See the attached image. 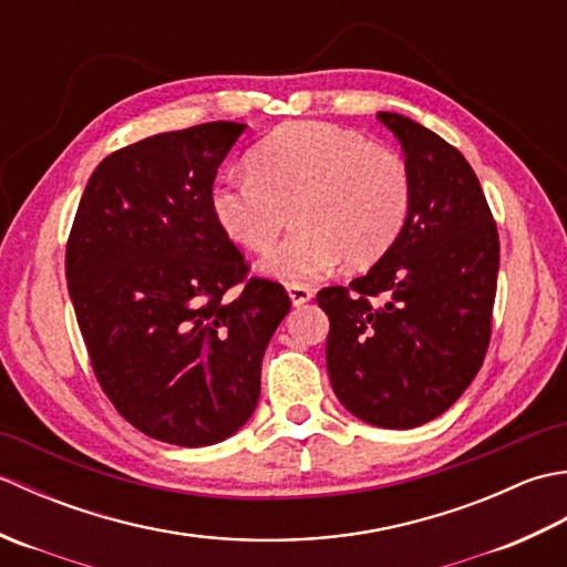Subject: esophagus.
Masks as SVG:
<instances>
[{
  "instance_id": "34e87169",
  "label": "esophagus",
  "mask_w": 567,
  "mask_h": 567,
  "mask_svg": "<svg viewBox=\"0 0 567 567\" xmlns=\"http://www.w3.org/2000/svg\"><path fill=\"white\" fill-rule=\"evenodd\" d=\"M287 295H290V299H292V305L295 307H302V305H307L311 297H315V290H311L309 285H302V282H292V285H287Z\"/></svg>"
}]
</instances>
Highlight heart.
<instances>
[{
	"mask_svg": "<svg viewBox=\"0 0 567 567\" xmlns=\"http://www.w3.org/2000/svg\"><path fill=\"white\" fill-rule=\"evenodd\" d=\"M250 173L216 179L209 207L238 246L262 252L287 219L295 231L265 258L287 282L380 260L400 238L412 207L406 163L353 128L327 122L280 126L248 155Z\"/></svg>",
	"mask_w": 567,
	"mask_h": 567,
	"instance_id": "b5f03b06",
	"label": "heart"
}]
</instances>
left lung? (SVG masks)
Returning <instances> with one entry per match:
<instances>
[{
  "mask_svg": "<svg viewBox=\"0 0 567 567\" xmlns=\"http://www.w3.org/2000/svg\"><path fill=\"white\" fill-rule=\"evenodd\" d=\"M402 143L412 207L392 248L348 287H323L327 370L339 402L382 429L441 416L483 365L499 236L463 153L412 118L380 112ZM382 296L383 302L371 305Z\"/></svg>",
  "mask_w": 567,
  "mask_h": 567,
  "instance_id": "obj_1",
  "label": "left lung"
}]
</instances>
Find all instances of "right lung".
Masks as SVG:
<instances>
[{"label":"right lung","mask_w":567,"mask_h":567,"mask_svg":"<svg viewBox=\"0 0 567 567\" xmlns=\"http://www.w3.org/2000/svg\"><path fill=\"white\" fill-rule=\"evenodd\" d=\"M244 128L209 122L106 155L65 248L104 394L146 436L185 449L228 439L256 412L262 353L292 307L280 282L248 277L209 207Z\"/></svg>","instance_id":"add662e5"}]
</instances>
